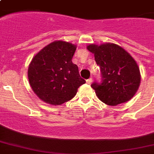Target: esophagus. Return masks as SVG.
Instances as JSON below:
<instances>
[{
	"instance_id": "obj_1",
	"label": "esophagus",
	"mask_w": 154,
	"mask_h": 154,
	"mask_svg": "<svg viewBox=\"0 0 154 154\" xmlns=\"http://www.w3.org/2000/svg\"><path fill=\"white\" fill-rule=\"evenodd\" d=\"M86 83L88 85H90L92 83V78H89V79L86 80Z\"/></svg>"
}]
</instances>
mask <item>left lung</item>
<instances>
[{"mask_svg": "<svg viewBox=\"0 0 154 154\" xmlns=\"http://www.w3.org/2000/svg\"><path fill=\"white\" fill-rule=\"evenodd\" d=\"M87 49L94 54L101 71V84L91 87L102 102L119 105L129 101L138 90L141 72L136 60L122 47L113 43L90 44Z\"/></svg>", "mask_w": 154, "mask_h": 154, "instance_id": "left-lung-1", "label": "left lung"}]
</instances>
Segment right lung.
<instances>
[{
	"label": "right lung",
	"instance_id": "add662e5",
	"mask_svg": "<svg viewBox=\"0 0 154 154\" xmlns=\"http://www.w3.org/2000/svg\"><path fill=\"white\" fill-rule=\"evenodd\" d=\"M77 45L64 41L47 45L32 57L28 78L34 94L44 102L60 105L69 101L85 81L72 62Z\"/></svg>",
	"mask_w": 154,
	"mask_h": 154
}]
</instances>
